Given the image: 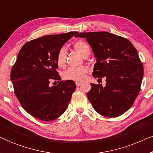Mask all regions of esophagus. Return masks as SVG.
<instances>
[{"mask_svg":"<svg viewBox=\"0 0 153 153\" xmlns=\"http://www.w3.org/2000/svg\"><path fill=\"white\" fill-rule=\"evenodd\" d=\"M82 84V83H81V82H79V81H76V86H80V85Z\"/></svg>","mask_w":153,"mask_h":153,"instance_id":"1","label":"esophagus"}]
</instances>
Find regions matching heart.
Segmentation results:
<instances>
[{"label": "heart", "instance_id": "heart-1", "mask_svg": "<svg viewBox=\"0 0 153 153\" xmlns=\"http://www.w3.org/2000/svg\"><path fill=\"white\" fill-rule=\"evenodd\" d=\"M73 47L79 51L84 58L88 57L91 53L89 45L84 41L78 40L73 43ZM68 50L65 47H62L58 50L56 56V62L60 68L65 67L67 63ZM88 72V68L85 66L72 67L63 73V77L67 80L82 81L85 79Z\"/></svg>", "mask_w": 153, "mask_h": 153}]
</instances>
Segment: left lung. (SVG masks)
Listing matches in <instances>:
<instances>
[{
	"mask_svg": "<svg viewBox=\"0 0 153 153\" xmlns=\"http://www.w3.org/2000/svg\"><path fill=\"white\" fill-rule=\"evenodd\" d=\"M96 58L93 76L106 77V85L91 83L88 99L98 114L115 118L129 109L139 95L143 66L128 39L105 32L80 33Z\"/></svg>",
	"mask_w": 153,
	"mask_h": 153,
	"instance_id": "8db88e82",
	"label": "left lung"
}]
</instances>
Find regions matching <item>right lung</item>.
<instances>
[{
	"instance_id": "obj_1",
	"label": "right lung",
	"mask_w": 153,
	"mask_h": 153,
	"mask_svg": "<svg viewBox=\"0 0 153 153\" xmlns=\"http://www.w3.org/2000/svg\"><path fill=\"white\" fill-rule=\"evenodd\" d=\"M77 32L45 35L25 44L12 67L10 78L14 94L26 112L43 121H51L65 111L76 84L61 81L56 70L57 53ZM57 80L51 86V81Z\"/></svg>"
}]
</instances>
